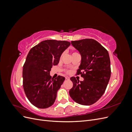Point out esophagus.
<instances>
[{
	"label": "esophagus",
	"mask_w": 132,
	"mask_h": 132,
	"mask_svg": "<svg viewBox=\"0 0 132 132\" xmlns=\"http://www.w3.org/2000/svg\"><path fill=\"white\" fill-rule=\"evenodd\" d=\"M65 79L67 80H69L70 79V77H65Z\"/></svg>",
	"instance_id": "34e87169"
}]
</instances>
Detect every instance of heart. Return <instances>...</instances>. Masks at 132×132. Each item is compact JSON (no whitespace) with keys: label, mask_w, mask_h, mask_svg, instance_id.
I'll use <instances>...</instances> for the list:
<instances>
[{"label":"heart","mask_w":132,"mask_h":132,"mask_svg":"<svg viewBox=\"0 0 132 132\" xmlns=\"http://www.w3.org/2000/svg\"><path fill=\"white\" fill-rule=\"evenodd\" d=\"M74 53H77V52H73V54H74ZM62 55H63V54L61 55V58L62 57ZM64 71H65V72H66L67 73H70V70H69L65 69V70H64Z\"/></svg>","instance_id":"obj_1"}]
</instances>
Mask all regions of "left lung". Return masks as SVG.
Wrapping results in <instances>:
<instances>
[{"label": "left lung", "mask_w": 132, "mask_h": 132, "mask_svg": "<svg viewBox=\"0 0 132 132\" xmlns=\"http://www.w3.org/2000/svg\"><path fill=\"white\" fill-rule=\"evenodd\" d=\"M81 56V64L76 75H81L82 81L70 78L73 87L69 95L73 100L82 105H91L104 94L111 77L109 52L94 39H83L71 42Z\"/></svg>", "instance_id": "1"}]
</instances>
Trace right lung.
I'll return each instance as SVG.
<instances>
[{"label": "right lung", "mask_w": 132, "mask_h": 132, "mask_svg": "<svg viewBox=\"0 0 132 132\" xmlns=\"http://www.w3.org/2000/svg\"><path fill=\"white\" fill-rule=\"evenodd\" d=\"M70 45L66 41L48 39L32 48L23 66V87L29 101L39 109L52 105L65 78H51L50 72L61 54Z\"/></svg>", "instance_id": "add662e5"}]
</instances>
